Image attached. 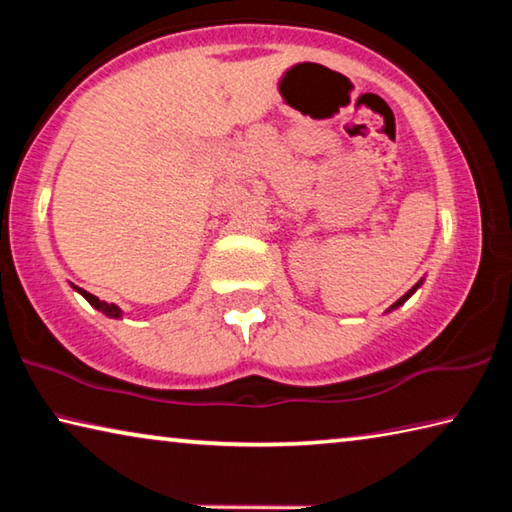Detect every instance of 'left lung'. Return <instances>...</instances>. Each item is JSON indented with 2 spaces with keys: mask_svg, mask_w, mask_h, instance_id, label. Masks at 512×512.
I'll return each mask as SVG.
<instances>
[{
  "mask_svg": "<svg viewBox=\"0 0 512 512\" xmlns=\"http://www.w3.org/2000/svg\"><path fill=\"white\" fill-rule=\"evenodd\" d=\"M420 284H422V280H420L418 284H415V287H413V289H409V291H406V293H404V296H402L400 300H397V302H395V305H393L391 309H397V307H400V305H404V302H406V300H409V298L413 296V293H415V291H418V287H420ZM391 309H388V311H391Z\"/></svg>",
  "mask_w": 512,
  "mask_h": 512,
  "instance_id": "1",
  "label": "left lung"
}]
</instances>
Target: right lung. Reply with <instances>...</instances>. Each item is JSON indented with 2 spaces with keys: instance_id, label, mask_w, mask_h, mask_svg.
<instances>
[{
  "instance_id": "obj_1",
  "label": "right lung",
  "mask_w": 512,
  "mask_h": 512,
  "mask_svg": "<svg viewBox=\"0 0 512 512\" xmlns=\"http://www.w3.org/2000/svg\"><path fill=\"white\" fill-rule=\"evenodd\" d=\"M76 291L81 293V296L90 302V305L94 307V309H99V311H103V314H106L108 318H121V309L117 307V305H112V302H106V300H99L97 296H92V293H88V291H83V289H79V287H74Z\"/></svg>"
}]
</instances>
